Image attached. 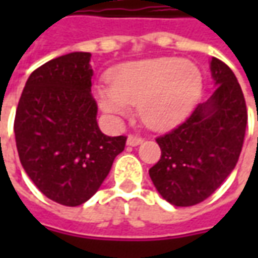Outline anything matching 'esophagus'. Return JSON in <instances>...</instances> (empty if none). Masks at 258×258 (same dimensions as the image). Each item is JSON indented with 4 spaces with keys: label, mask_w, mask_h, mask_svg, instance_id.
<instances>
[{
    "label": "esophagus",
    "mask_w": 258,
    "mask_h": 258,
    "mask_svg": "<svg viewBox=\"0 0 258 258\" xmlns=\"http://www.w3.org/2000/svg\"><path fill=\"white\" fill-rule=\"evenodd\" d=\"M142 142H144V139L139 138V136H135V135H129L127 136V141H126V144L129 145V146H138V145H141Z\"/></svg>",
    "instance_id": "1"
}]
</instances>
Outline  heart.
<instances>
[{"label":"heart","mask_w":258,"mask_h":258,"mask_svg":"<svg viewBox=\"0 0 258 258\" xmlns=\"http://www.w3.org/2000/svg\"><path fill=\"white\" fill-rule=\"evenodd\" d=\"M204 90L198 66L179 57H151L114 67L109 80L94 86L102 112L120 120L139 104V116L151 129L162 131L183 122Z\"/></svg>","instance_id":"heart-1"}]
</instances>
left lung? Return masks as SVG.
Listing matches in <instances>:
<instances>
[{
    "label": "left lung",
    "mask_w": 258,
    "mask_h": 258,
    "mask_svg": "<svg viewBox=\"0 0 258 258\" xmlns=\"http://www.w3.org/2000/svg\"><path fill=\"white\" fill-rule=\"evenodd\" d=\"M211 97L169 134L156 138L161 159L149 169L156 191L175 207L203 203L227 179L243 148L247 107L233 70L210 61Z\"/></svg>",
    "instance_id": "obj_1"
}]
</instances>
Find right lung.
<instances>
[{"label": "right lung", "mask_w": 258, "mask_h": 258, "mask_svg": "<svg viewBox=\"0 0 258 258\" xmlns=\"http://www.w3.org/2000/svg\"><path fill=\"white\" fill-rule=\"evenodd\" d=\"M90 53L75 51L34 70L15 112L14 134L21 165L54 203L77 207L107 176L126 136H106L96 120Z\"/></svg>", "instance_id": "right-lung-1"}]
</instances>
